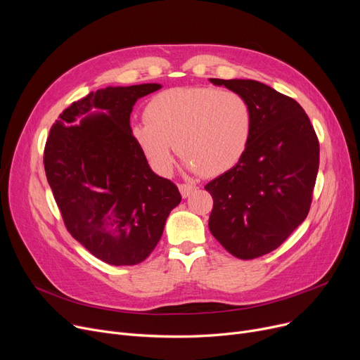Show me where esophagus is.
Masks as SVG:
<instances>
[{
  "instance_id": "esophagus-1",
  "label": "esophagus",
  "mask_w": 360,
  "mask_h": 360,
  "mask_svg": "<svg viewBox=\"0 0 360 360\" xmlns=\"http://www.w3.org/2000/svg\"><path fill=\"white\" fill-rule=\"evenodd\" d=\"M178 188H179V191H181V194H182L184 198L189 197L191 194L195 193V191L198 189V186H197V185H193V184H179Z\"/></svg>"
}]
</instances>
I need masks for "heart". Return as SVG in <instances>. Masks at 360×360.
Here are the masks:
<instances>
[{
	"label": "heart",
	"mask_w": 360,
	"mask_h": 360,
	"mask_svg": "<svg viewBox=\"0 0 360 360\" xmlns=\"http://www.w3.org/2000/svg\"><path fill=\"white\" fill-rule=\"evenodd\" d=\"M148 122L131 134L150 165L169 174L174 150L191 171L212 178L242 160L252 136V111L240 94L211 86L172 88L150 100Z\"/></svg>",
	"instance_id": "1"
}]
</instances>
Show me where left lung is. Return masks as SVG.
<instances>
[{
  "label": "left lung",
  "instance_id": "obj_1",
  "mask_svg": "<svg viewBox=\"0 0 360 360\" xmlns=\"http://www.w3.org/2000/svg\"><path fill=\"white\" fill-rule=\"evenodd\" d=\"M240 94L252 111L249 148L212 179L208 227L233 256L250 260L278 249L308 215L320 163L316 130L291 97L252 79H210Z\"/></svg>",
  "mask_w": 360,
  "mask_h": 360
}]
</instances>
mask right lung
Listing matches in <instances>:
<instances>
[{
  "instance_id": "1",
  "label": "right lung",
  "mask_w": 360,
  "mask_h": 360,
  "mask_svg": "<svg viewBox=\"0 0 360 360\" xmlns=\"http://www.w3.org/2000/svg\"><path fill=\"white\" fill-rule=\"evenodd\" d=\"M160 88L141 84L89 92L59 115L46 140L44 171L65 227L108 265L145 260L182 198L172 181L150 169L130 127L134 103ZM91 109L102 112L76 122Z\"/></svg>"
}]
</instances>
